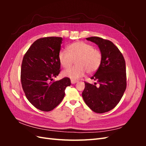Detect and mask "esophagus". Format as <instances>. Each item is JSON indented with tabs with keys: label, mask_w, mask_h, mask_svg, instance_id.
Returning a JSON list of instances; mask_svg holds the SVG:
<instances>
[{
	"label": "esophagus",
	"mask_w": 146,
	"mask_h": 146,
	"mask_svg": "<svg viewBox=\"0 0 146 146\" xmlns=\"http://www.w3.org/2000/svg\"><path fill=\"white\" fill-rule=\"evenodd\" d=\"M71 83L72 84H75V83H77L78 82V81H77V80H71Z\"/></svg>",
	"instance_id": "esophagus-1"
}]
</instances>
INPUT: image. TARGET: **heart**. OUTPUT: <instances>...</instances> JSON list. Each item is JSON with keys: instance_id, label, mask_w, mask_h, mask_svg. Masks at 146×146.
<instances>
[{"instance_id": "b5f03b06", "label": "heart", "mask_w": 146, "mask_h": 146, "mask_svg": "<svg viewBox=\"0 0 146 146\" xmlns=\"http://www.w3.org/2000/svg\"><path fill=\"white\" fill-rule=\"evenodd\" d=\"M68 52L61 50L58 54L60 63L64 68H68L76 60V66L66 69L62 75L71 80H77L85 72L91 74L98 70L102 63V55L100 50L83 41L72 43L67 47Z\"/></svg>"}]
</instances>
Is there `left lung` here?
Listing matches in <instances>:
<instances>
[{"label": "left lung", "mask_w": 146, "mask_h": 146, "mask_svg": "<svg viewBox=\"0 0 146 146\" xmlns=\"http://www.w3.org/2000/svg\"><path fill=\"white\" fill-rule=\"evenodd\" d=\"M98 46L102 55L99 68L91 78L94 84L85 82L83 99L92 111L108 112L121 100L126 89L125 61L121 52L109 40L99 37L87 38Z\"/></svg>", "instance_id": "1"}]
</instances>
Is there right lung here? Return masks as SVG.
<instances>
[{"mask_svg": "<svg viewBox=\"0 0 146 146\" xmlns=\"http://www.w3.org/2000/svg\"><path fill=\"white\" fill-rule=\"evenodd\" d=\"M63 39L46 37L35 41L25 53L21 65V80L26 98L37 109L50 111L58 105L70 85L65 77L52 81L60 72L58 54Z\"/></svg>", "mask_w": 146, "mask_h": 146, "instance_id": "obj_1", "label": "right lung"}]
</instances>
